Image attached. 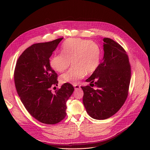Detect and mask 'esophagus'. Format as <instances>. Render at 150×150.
Returning a JSON list of instances; mask_svg holds the SVG:
<instances>
[{"label":"esophagus","instance_id":"esophagus-1","mask_svg":"<svg viewBox=\"0 0 150 150\" xmlns=\"http://www.w3.org/2000/svg\"><path fill=\"white\" fill-rule=\"evenodd\" d=\"M74 87L75 90H78V89L81 88V87L79 86V85H74Z\"/></svg>","mask_w":150,"mask_h":150}]
</instances>
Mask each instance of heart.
Returning a JSON list of instances; mask_svg holds the SVG:
<instances>
[{"mask_svg":"<svg viewBox=\"0 0 150 150\" xmlns=\"http://www.w3.org/2000/svg\"><path fill=\"white\" fill-rule=\"evenodd\" d=\"M61 53L51 57L50 65L54 71L62 72L68 68L72 61V68L60 76L62 83H77L85 74L94 72L100 63V49L94 41L68 38L62 45Z\"/></svg>","mask_w":150,"mask_h":150,"instance_id":"1","label":"heart"}]
</instances>
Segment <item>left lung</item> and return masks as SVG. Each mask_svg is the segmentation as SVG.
<instances>
[{"instance_id":"8db88e82","label":"left lung","mask_w":150,"mask_h":150,"mask_svg":"<svg viewBox=\"0 0 150 150\" xmlns=\"http://www.w3.org/2000/svg\"><path fill=\"white\" fill-rule=\"evenodd\" d=\"M103 41V61L86 79L90 84L94 82L97 89L81 87L85 108L90 116L97 120L109 118L122 108L127 97L131 74L124 49L109 38Z\"/></svg>"}]
</instances>
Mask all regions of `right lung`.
<instances>
[{"instance_id": "1", "label": "right lung", "mask_w": 150, "mask_h": 150, "mask_svg": "<svg viewBox=\"0 0 150 150\" xmlns=\"http://www.w3.org/2000/svg\"><path fill=\"white\" fill-rule=\"evenodd\" d=\"M63 38L34 44L21 54L14 71L15 87L28 113L39 122L53 125L67 115V101L74 88L65 83L52 93L57 85V75L50 65L49 58Z\"/></svg>"}]
</instances>
